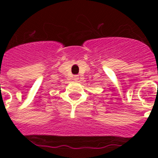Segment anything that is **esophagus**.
<instances>
[{
	"label": "esophagus",
	"mask_w": 158,
	"mask_h": 158,
	"mask_svg": "<svg viewBox=\"0 0 158 158\" xmlns=\"http://www.w3.org/2000/svg\"><path fill=\"white\" fill-rule=\"evenodd\" d=\"M79 79V75H74V80L77 81Z\"/></svg>",
	"instance_id": "esophagus-1"
}]
</instances>
